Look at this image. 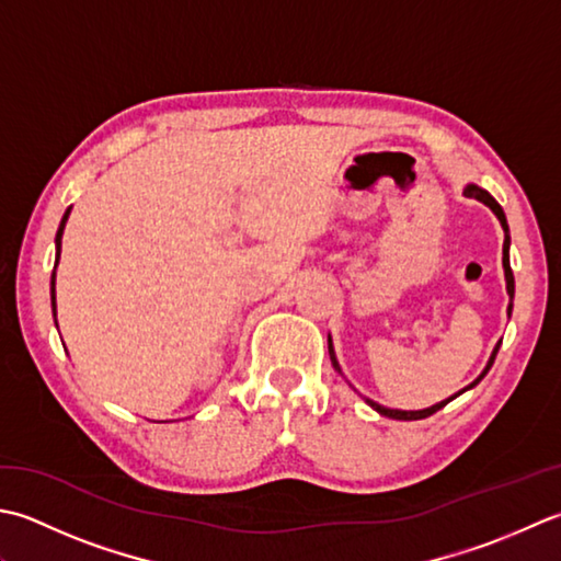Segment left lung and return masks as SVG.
<instances>
[{
	"label": "left lung",
	"mask_w": 561,
	"mask_h": 561,
	"mask_svg": "<svg viewBox=\"0 0 561 561\" xmlns=\"http://www.w3.org/2000/svg\"><path fill=\"white\" fill-rule=\"evenodd\" d=\"M465 196L467 198H477V201H482L484 205H489L491 210H494V215L499 217V222H501V227H504V232H506V239H504V271H506V290H508V295H511V300H513V290H516V285H513V271H511V261H508V247H511V237H508V222H506V215H504V208H501V205L489 196V193L484 191V188H479V186H474V184H470L465 188ZM511 307L513 305H508V317H511ZM501 346V344H499ZM499 346L494 348V353H491V358H489V365L484 368V373L477 377V380L470 385V387H474L479 380H482V377L489 373V368L491 365H494V360H496V353H499ZM329 358H331V365H334V368L341 373V368H339V363H336V356H334V348H331V339H329ZM460 394V392H457ZM455 394V397H457ZM453 399V397H450ZM450 399H445V402H440V404H436V407H428V409H421V411H399V409H387V407H382V404H377V402H373V399H365V402H368L375 411H380L382 416H390V419H399V421H416V419H426V416H431V414H436L438 409H443L445 404L450 402Z\"/></svg>",
	"instance_id": "8db88e82"
}]
</instances>
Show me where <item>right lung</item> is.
I'll use <instances>...</instances> for the list:
<instances>
[{
    "label": "right lung",
    "instance_id": "obj_1",
    "mask_svg": "<svg viewBox=\"0 0 561 561\" xmlns=\"http://www.w3.org/2000/svg\"><path fill=\"white\" fill-rule=\"evenodd\" d=\"M67 215H70V208L65 210V215H62V222H60V227H57V237H55V244H57V259H60V239H62V230H65V222H67ZM53 314H55V271H53Z\"/></svg>",
    "mask_w": 561,
    "mask_h": 561
}]
</instances>
